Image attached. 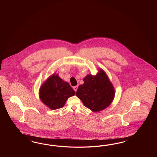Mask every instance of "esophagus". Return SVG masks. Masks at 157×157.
<instances>
[{
  "mask_svg": "<svg viewBox=\"0 0 157 157\" xmlns=\"http://www.w3.org/2000/svg\"><path fill=\"white\" fill-rule=\"evenodd\" d=\"M73 89H74V90L76 91L77 90V89H78V86H74L73 87Z\"/></svg>",
  "mask_w": 157,
  "mask_h": 157,
  "instance_id": "1",
  "label": "esophagus"
}]
</instances>
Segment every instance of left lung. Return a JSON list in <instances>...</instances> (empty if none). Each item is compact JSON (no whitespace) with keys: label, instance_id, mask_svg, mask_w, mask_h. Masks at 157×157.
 I'll use <instances>...</instances> for the list:
<instances>
[{"label":"left lung","instance_id":"1","mask_svg":"<svg viewBox=\"0 0 157 157\" xmlns=\"http://www.w3.org/2000/svg\"><path fill=\"white\" fill-rule=\"evenodd\" d=\"M84 83L79 86L76 95L86 108L99 112L109 106L114 98V87L104 71L99 70L96 75H87Z\"/></svg>","mask_w":157,"mask_h":157}]
</instances>
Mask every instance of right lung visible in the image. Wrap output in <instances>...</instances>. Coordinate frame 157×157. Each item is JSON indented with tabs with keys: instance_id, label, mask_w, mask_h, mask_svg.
<instances>
[{
	"instance_id": "1",
	"label": "right lung",
	"mask_w": 157,
	"mask_h": 157,
	"mask_svg": "<svg viewBox=\"0 0 157 157\" xmlns=\"http://www.w3.org/2000/svg\"><path fill=\"white\" fill-rule=\"evenodd\" d=\"M75 94L70 85L55 74L48 78L39 91L40 100L52 110L63 108L67 99Z\"/></svg>"
}]
</instances>
